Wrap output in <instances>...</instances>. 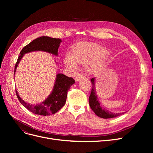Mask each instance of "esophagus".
<instances>
[{"label": "esophagus", "mask_w": 153, "mask_h": 153, "mask_svg": "<svg viewBox=\"0 0 153 153\" xmlns=\"http://www.w3.org/2000/svg\"><path fill=\"white\" fill-rule=\"evenodd\" d=\"M84 78V76L82 75V74H81V73H78L77 75H76V76H75V81L76 82H78L79 81L81 78Z\"/></svg>", "instance_id": "34e87169"}]
</instances>
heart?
<instances>
[{
	"label": "heart",
	"mask_w": 153,
	"mask_h": 153,
	"mask_svg": "<svg viewBox=\"0 0 153 153\" xmlns=\"http://www.w3.org/2000/svg\"><path fill=\"white\" fill-rule=\"evenodd\" d=\"M109 56V51L100 45L81 42L73 47L71 55H66L64 64L73 70L76 69V64L85 65L88 73L96 75L103 70Z\"/></svg>",
	"instance_id": "1"
}]
</instances>
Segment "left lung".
<instances>
[{
  "label": "left lung",
  "instance_id": "left-lung-1",
  "mask_svg": "<svg viewBox=\"0 0 153 153\" xmlns=\"http://www.w3.org/2000/svg\"><path fill=\"white\" fill-rule=\"evenodd\" d=\"M91 81L92 83V89L89 98V101L90 107L95 114L98 117L103 119L113 118L121 115V113H113L101 107L98 99V96L96 94L95 89V78H92Z\"/></svg>",
  "mask_w": 153,
  "mask_h": 153
}]
</instances>
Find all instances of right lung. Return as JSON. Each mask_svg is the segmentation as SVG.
<instances>
[{"instance_id":"1","label":"right lung","mask_w":153,"mask_h":153,"mask_svg":"<svg viewBox=\"0 0 153 153\" xmlns=\"http://www.w3.org/2000/svg\"><path fill=\"white\" fill-rule=\"evenodd\" d=\"M61 41V39L48 36H41L33 40L22 50L15 64V72L24 54L33 51H44L57 55L58 48ZM75 83V81L72 77H68L61 73L57 74L52 92L42 103L36 105L26 103L20 98L16 89V94L21 104L27 109L35 114L46 116L55 114L66 103L68 91Z\"/></svg>"}]
</instances>
